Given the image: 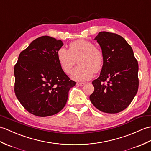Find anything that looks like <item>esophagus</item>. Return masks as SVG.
<instances>
[{
    "label": "esophagus",
    "mask_w": 151,
    "mask_h": 151,
    "mask_svg": "<svg viewBox=\"0 0 151 151\" xmlns=\"http://www.w3.org/2000/svg\"><path fill=\"white\" fill-rule=\"evenodd\" d=\"M84 85H85V83H82V82H77L76 83L77 86H83Z\"/></svg>",
    "instance_id": "obj_1"
}]
</instances>
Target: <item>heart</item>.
<instances>
[{
  "instance_id": "1",
  "label": "heart",
  "mask_w": 151,
  "mask_h": 151,
  "mask_svg": "<svg viewBox=\"0 0 151 151\" xmlns=\"http://www.w3.org/2000/svg\"><path fill=\"white\" fill-rule=\"evenodd\" d=\"M78 58L80 65L73 69L71 73V78L76 81L89 80L94 72L100 71L103 67L104 56L102 51L87 40H76L70 43L69 50L61 47L57 51L60 66L67 74L71 73Z\"/></svg>"
}]
</instances>
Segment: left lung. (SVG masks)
<instances>
[{
	"mask_svg": "<svg viewBox=\"0 0 151 151\" xmlns=\"http://www.w3.org/2000/svg\"><path fill=\"white\" fill-rule=\"evenodd\" d=\"M104 62L99 78L93 81L89 99L101 112L118 113L131 104L138 89V64L132 49L119 35L101 31L94 38Z\"/></svg>",
	"mask_w": 151,
	"mask_h": 151,
	"instance_id": "obj_1",
	"label": "left lung"
}]
</instances>
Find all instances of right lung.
Listing matches in <instances>:
<instances>
[{"mask_svg": "<svg viewBox=\"0 0 151 151\" xmlns=\"http://www.w3.org/2000/svg\"><path fill=\"white\" fill-rule=\"evenodd\" d=\"M62 40L49 36L34 40L20 52L14 68L15 93L26 109L37 116L58 113L64 107L69 89L76 85L57 59Z\"/></svg>", "mask_w": 151, "mask_h": 151, "instance_id": "obj_1", "label": "right lung"}]
</instances>
